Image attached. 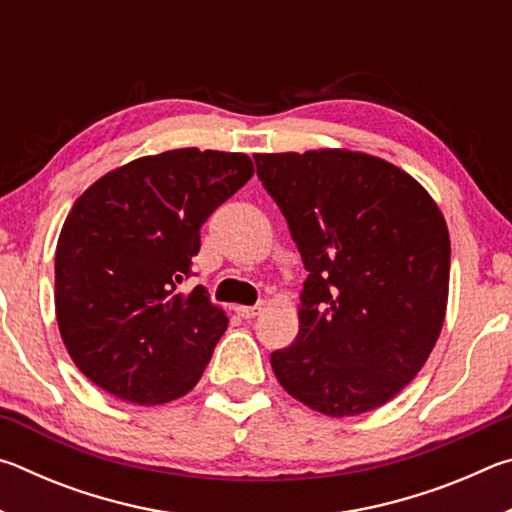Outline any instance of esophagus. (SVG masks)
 I'll return each mask as SVG.
<instances>
[{
  "label": "esophagus",
  "instance_id": "obj_1",
  "mask_svg": "<svg viewBox=\"0 0 512 512\" xmlns=\"http://www.w3.org/2000/svg\"><path fill=\"white\" fill-rule=\"evenodd\" d=\"M235 311H237V314H239L241 318H255V316H259V311H262V307H244V305H237Z\"/></svg>",
  "mask_w": 512,
  "mask_h": 512
}]
</instances>
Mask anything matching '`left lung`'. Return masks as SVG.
<instances>
[{"label":"left lung","instance_id":"8db88e82","mask_svg":"<svg viewBox=\"0 0 512 512\" xmlns=\"http://www.w3.org/2000/svg\"><path fill=\"white\" fill-rule=\"evenodd\" d=\"M255 162L309 271L296 341L271 354L275 377L329 418L377 409L418 375L443 329L445 216L418 180L377 155L316 149Z\"/></svg>","mask_w":512,"mask_h":512}]
</instances>
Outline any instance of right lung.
I'll return each instance as SVG.
<instances>
[{"label":"right lung","instance_id":"1","mask_svg":"<svg viewBox=\"0 0 512 512\" xmlns=\"http://www.w3.org/2000/svg\"><path fill=\"white\" fill-rule=\"evenodd\" d=\"M255 173L246 153L173 149L108 171L76 198L56 246V320L85 377L124 402L187 395L228 316L192 275L201 225Z\"/></svg>","mask_w":512,"mask_h":512}]
</instances>
